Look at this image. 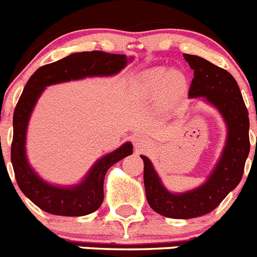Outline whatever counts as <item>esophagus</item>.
<instances>
[{
  "label": "esophagus",
  "instance_id": "1",
  "mask_svg": "<svg viewBox=\"0 0 257 257\" xmlns=\"http://www.w3.org/2000/svg\"><path fill=\"white\" fill-rule=\"evenodd\" d=\"M134 145H135L136 151H145V149L151 148V143H149V140L142 135L136 136L135 139H134Z\"/></svg>",
  "mask_w": 257,
  "mask_h": 257
}]
</instances>
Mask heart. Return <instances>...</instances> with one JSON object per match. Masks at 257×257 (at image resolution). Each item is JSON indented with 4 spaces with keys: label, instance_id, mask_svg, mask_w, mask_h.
<instances>
[{
    "label": "heart",
    "instance_id": "b5f03b06",
    "mask_svg": "<svg viewBox=\"0 0 257 257\" xmlns=\"http://www.w3.org/2000/svg\"><path fill=\"white\" fill-rule=\"evenodd\" d=\"M185 85V77L175 69L156 67L142 74L139 86L145 94H160L162 91L179 92Z\"/></svg>",
    "mask_w": 257,
    "mask_h": 257
}]
</instances>
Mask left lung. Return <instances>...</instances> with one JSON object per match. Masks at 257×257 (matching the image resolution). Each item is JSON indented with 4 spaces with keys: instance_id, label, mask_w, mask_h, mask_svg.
Instances as JSON below:
<instances>
[{
    "instance_id": "8db88e82",
    "label": "left lung",
    "mask_w": 257,
    "mask_h": 257,
    "mask_svg": "<svg viewBox=\"0 0 257 257\" xmlns=\"http://www.w3.org/2000/svg\"><path fill=\"white\" fill-rule=\"evenodd\" d=\"M184 59L194 70L188 96L203 97L217 109L226 124V140L205 183L183 193L170 192L151 160L142 156L147 201L157 213L171 219H193L215 210L239 184L249 153L248 112L234 77L201 56L184 54Z\"/></svg>"
}]
</instances>
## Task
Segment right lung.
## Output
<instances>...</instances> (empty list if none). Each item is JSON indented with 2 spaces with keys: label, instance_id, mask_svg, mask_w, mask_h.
<instances>
[{
  "label": "right lung",
  "instance_id": "right-lung-1",
  "mask_svg": "<svg viewBox=\"0 0 257 257\" xmlns=\"http://www.w3.org/2000/svg\"><path fill=\"white\" fill-rule=\"evenodd\" d=\"M133 58L104 51L74 52L60 60L38 68L28 79L14 110L11 163L22 190L41 210L59 216H85L100 207L104 199V178L114 163L133 154L130 142L105 154L92 165L85 178L74 185L47 183L32 169L27 158L26 142L29 118L47 86L119 73Z\"/></svg>",
  "mask_w": 257,
  "mask_h": 257
}]
</instances>
